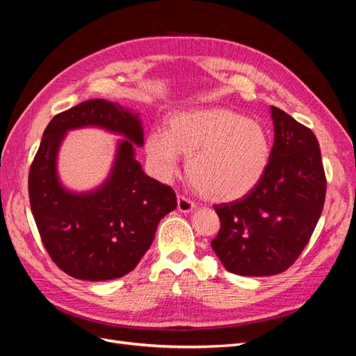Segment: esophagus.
<instances>
[{"label": "esophagus", "instance_id": "1", "mask_svg": "<svg viewBox=\"0 0 356 356\" xmlns=\"http://www.w3.org/2000/svg\"><path fill=\"white\" fill-rule=\"evenodd\" d=\"M177 203H178V211H179V212H184V213L191 212L193 209L196 208V204L193 203V202H190V200H188L187 197H184V196H178Z\"/></svg>", "mask_w": 356, "mask_h": 356}]
</instances>
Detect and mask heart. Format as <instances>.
I'll list each match as a JSON object with an SVG mask.
<instances>
[{
  "label": "heart",
  "mask_w": 356,
  "mask_h": 356,
  "mask_svg": "<svg viewBox=\"0 0 356 356\" xmlns=\"http://www.w3.org/2000/svg\"><path fill=\"white\" fill-rule=\"evenodd\" d=\"M145 153L154 174L169 181L187 157V177L211 202L245 196L263 177L270 159V139L261 123L230 108L212 106L172 115L168 131L147 136Z\"/></svg>",
  "instance_id": "obj_1"
}]
</instances>
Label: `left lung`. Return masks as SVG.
Wrapping results in <instances>:
<instances>
[{
	"instance_id": "1",
	"label": "left lung",
	"mask_w": 356,
	"mask_h": 356,
	"mask_svg": "<svg viewBox=\"0 0 356 356\" xmlns=\"http://www.w3.org/2000/svg\"><path fill=\"white\" fill-rule=\"evenodd\" d=\"M275 141L257 186L236 202L215 204L221 229L211 245L225 270L272 276L305 250L324 209L327 179L309 127L270 106Z\"/></svg>"
}]
</instances>
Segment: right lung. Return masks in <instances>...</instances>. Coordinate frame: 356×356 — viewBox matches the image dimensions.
<instances>
[{"label":"right lung","instance_id":"obj_1","mask_svg":"<svg viewBox=\"0 0 356 356\" xmlns=\"http://www.w3.org/2000/svg\"><path fill=\"white\" fill-rule=\"evenodd\" d=\"M99 127L120 134L109 177L89 192L61 184L57 156L74 128ZM144 145L139 113L92 99L51 118L29 169L31 211L51 260L83 281H110L136 267L153 243L159 221L177 208L175 191L149 178L135 159Z\"/></svg>","mask_w":356,"mask_h":356}]
</instances>
